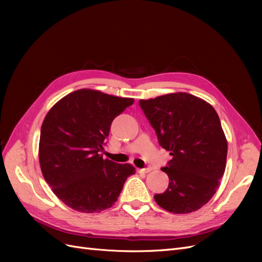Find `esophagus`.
Segmentation results:
<instances>
[{
    "mask_svg": "<svg viewBox=\"0 0 262 262\" xmlns=\"http://www.w3.org/2000/svg\"><path fill=\"white\" fill-rule=\"evenodd\" d=\"M150 170H152L150 168H142V169H139V171L142 172V173H148Z\"/></svg>",
    "mask_w": 262,
    "mask_h": 262,
    "instance_id": "34e87169",
    "label": "esophagus"
}]
</instances>
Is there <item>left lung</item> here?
<instances>
[{
  "label": "left lung",
  "mask_w": 262,
  "mask_h": 262,
  "mask_svg": "<svg viewBox=\"0 0 262 262\" xmlns=\"http://www.w3.org/2000/svg\"><path fill=\"white\" fill-rule=\"evenodd\" d=\"M158 143L172 156L167 167L169 185L155 194L164 210L187 214L207 204L224 175L227 140L215 109L205 100L188 93H172L141 99Z\"/></svg>",
  "instance_id": "left-lung-1"
}]
</instances>
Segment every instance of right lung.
<instances>
[{
	"instance_id": "1",
	"label": "right lung",
	"mask_w": 262,
	"mask_h": 262,
	"mask_svg": "<svg viewBox=\"0 0 262 262\" xmlns=\"http://www.w3.org/2000/svg\"><path fill=\"white\" fill-rule=\"evenodd\" d=\"M133 101L82 89L61 98L46 115L39 164L53 193L69 208L83 213L112 208L126 178L136 173L131 164L99 154L113 120Z\"/></svg>"
}]
</instances>
